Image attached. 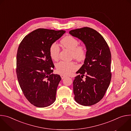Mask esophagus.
Segmentation results:
<instances>
[{
    "label": "esophagus",
    "mask_w": 131,
    "mask_h": 131,
    "mask_svg": "<svg viewBox=\"0 0 131 131\" xmlns=\"http://www.w3.org/2000/svg\"><path fill=\"white\" fill-rule=\"evenodd\" d=\"M66 77H67L66 76H65V75H64V74H61V78H62V79H63L64 78H66Z\"/></svg>",
    "instance_id": "1"
}]
</instances>
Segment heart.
<instances>
[{
    "mask_svg": "<svg viewBox=\"0 0 131 131\" xmlns=\"http://www.w3.org/2000/svg\"><path fill=\"white\" fill-rule=\"evenodd\" d=\"M62 45L71 51V56L79 61H83L86 57V50L85 47L83 45L78 46V41L73 37L67 36L63 38L61 41ZM60 47L58 44L54 42L51 45L49 48V54L51 58L54 61H57L59 58ZM57 71L64 75H67L72 71L75 70L77 66L75 63L71 62H66L61 61L55 65Z\"/></svg>",
    "mask_w": 131,
    "mask_h": 131,
    "instance_id": "b5f03b06",
    "label": "heart"
}]
</instances>
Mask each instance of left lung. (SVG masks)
Listing matches in <instances>:
<instances>
[{
    "label": "left lung",
    "mask_w": 131,
    "mask_h": 131,
    "mask_svg": "<svg viewBox=\"0 0 131 131\" xmlns=\"http://www.w3.org/2000/svg\"><path fill=\"white\" fill-rule=\"evenodd\" d=\"M69 34L81 40L86 50L84 64L76 72L82 75L73 82L74 100L83 106L94 105L103 99L111 81L109 48L103 37L91 28L71 30ZM84 74L86 79L82 80Z\"/></svg>",
    "instance_id": "left-lung-1"
}]
</instances>
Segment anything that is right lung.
Returning a JSON list of instances; mask_svg holds the SVG:
<instances>
[{"mask_svg":"<svg viewBox=\"0 0 131 131\" xmlns=\"http://www.w3.org/2000/svg\"><path fill=\"white\" fill-rule=\"evenodd\" d=\"M65 32L44 28L26 35L18 46L16 74L18 83L27 100L37 107H46L56 100L61 78L53 74L54 67L49 48Z\"/></svg>","mask_w":131,"mask_h":131,"instance_id":"add662e5","label":"right lung"}]
</instances>
